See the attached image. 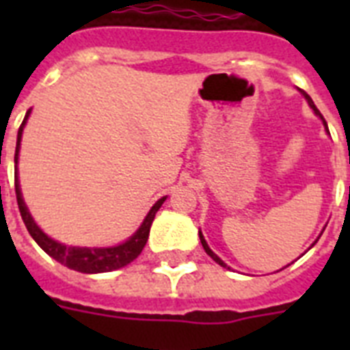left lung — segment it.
Listing matches in <instances>:
<instances>
[{
  "mask_svg": "<svg viewBox=\"0 0 350 350\" xmlns=\"http://www.w3.org/2000/svg\"><path fill=\"white\" fill-rule=\"evenodd\" d=\"M301 92H304V90H301ZM304 96H305V100H307V103H309V105H310V109H312V111H314L316 114H318V116H320L321 120H323V116H321V114H320V111H318V109H316L314 101L310 100V96L307 94V92H304ZM323 125H325V129H327V123H325V120H323ZM200 239H202V245H203V249H205V252H207V254L211 256V258H213V260L216 261V263H218V265H221V267H227V265H225V263H224V261L219 260L218 256L214 254L213 250H211V247H208V245H207V241H205V238H203V234H202V232H200ZM314 243H316V241H314ZM227 269H229V267H227Z\"/></svg>",
  "mask_w": 350,
  "mask_h": 350,
  "instance_id": "1",
  "label": "left lung"
}]
</instances>
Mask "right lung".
<instances>
[{"label":"right lung","mask_w":350,"mask_h":350,"mask_svg":"<svg viewBox=\"0 0 350 350\" xmlns=\"http://www.w3.org/2000/svg\"><path fill=\"white\" fill-rule=\"evenodd\" d=\"M30 111L27 112L23 123L18 131V143H16V154H14V163L18 165V154L19 145H21V134H23V126L29 120ZM14 183H16V200H18L19 213L23 218V224L29 230V234L34 238V241L40 245L41 249L45 250L46 254L59 261L62 265L72 269V271L85 272V274H96V272H111L121 269V267L129 265L131 261H134L137 256L142 254L143 247L147 243L148 232H150V225L154 221V216L159 211V207L163 205L167 198H161L154 203V207L148 211V214L143 219L142 227L132 234L131 238L126 239L125 243H120L116 247H72V245L59 243L56 239L49 238L43 230L36 225V221L30 216L29 208L25 205L23 196H21V189H19L18 181V167L14 172Z\"/></svg>","instance_id":"1"}]
</instances>
